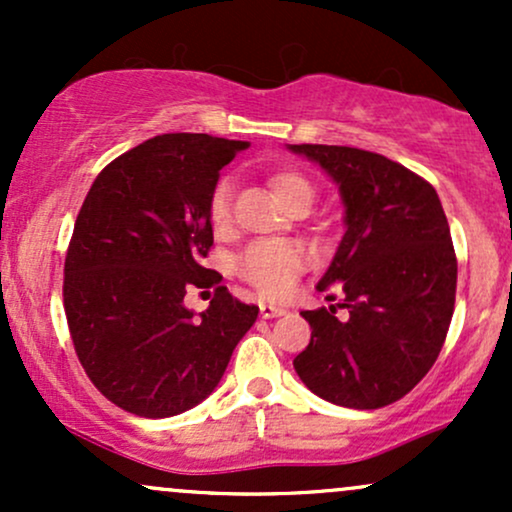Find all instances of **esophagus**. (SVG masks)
<instances>
[{
	"label": "esophagus",
	"instance_id": "obj_1",
	"mask_svg": "<svg viewBox=\"0 0 512 512\" xmlns=\"http://www.w3.org/2000/svg\"><path fill=\"white\" fill-rule=\"evenodd\" d=\"M286 310L279 308V305H272V303H260V315L264 317V320H272V317H279L284 315Z\"/></svg>",
	"mask_w": 512,
	"mask_h": 512
}]
</instances>
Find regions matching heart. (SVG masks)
Here are the masks:
<instances>
[{
	"label": "heart",
	"mask_w": 512,
	"mask_h": 512,
	"mask_svg": "<svg viewBox=\"0 0 512 512\" xmlns=\"http://www.w3.org/2000/svg\"><path fill=\"white\" fill-rule=\"evenodd\" d=\"M276 197L281 199L286 209L305 207L315 202V185L298 170H276L269 178ZM233 219V185L231 180L223 178L214 185L209 197V221L216 233L231 228ZM303 250L284 240H264V243L250 245L243 255L238 257V274L255 286L262 296L284 298L289 296L298 272L303 269Z\"/></svg>",
	"instance_id": "b5f03b06"
}]
</instances>
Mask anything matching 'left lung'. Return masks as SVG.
I'll list each match as a JSON object with an SVG mask.
<instances>
[{"mask_svg":"<svg viewBox=\"0 0 512 512\" xmlns=\"http://www.w3.org/2000/svg\"><path fill=\"white\" fill-rule=\"evenodd\" d=\"M289 149L337 182L346 226L317 284L325 291L339 281V303L303 310L313 334L293 368L339 407H387L436 363L455 310L457 260L443 204L424 178L373 151Z\"/></svg>","mask_w":512,"mask_h":512,"instance_id":"obj_1","label":"left lung"}]
</instances>
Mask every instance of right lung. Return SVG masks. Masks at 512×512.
Instances as JSON below:
<instances>
[{"instance_id":"right-lung-1","label":"right lung","mask_w":512,"mask_h":512,"mask_svg":"<svg viewBox=\"0 0 512 512\" xmlns=\"http://www.w3.org/2000/svg\"><path fill=\"white\" fill-rule=\"evenodd\" d=\"M248 142L161 134L108 163L81 204L64 260V313L81 366L110 402L144 419L197 407L221 383L257 305L226 286L204 313L190 286L219 284L202 267L214 231L219 170Z\"/></svg>"}]
</instances>
